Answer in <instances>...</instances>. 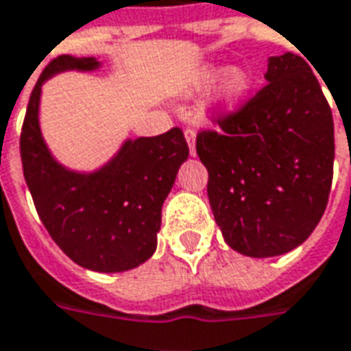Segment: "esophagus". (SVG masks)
I'll return each instance as SVG.
<instances>
[{
    "instance_id": "34e87169",
    "label": "esophagus",
    "mask_w": 351,
    "mask_h": 351,
    "mask_svg": "<svg viewBox=\"0 0 351 351\" xmlns=\"http://www.w3.org/2000/svg\"><path fill=\"white\" fill-rule=\"evenodd\" d=\"M184 138H186L188 146H190V156H195V131L193 129H186L184 131Z\"/></svg>"
}]
</instances>
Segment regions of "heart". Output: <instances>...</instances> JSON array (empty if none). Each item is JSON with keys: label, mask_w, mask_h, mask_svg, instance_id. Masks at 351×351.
<instances>
[{"label": "heart", "mask_w": 351, "mask_h": 351, "mask_svg": "<svg viewBox=\"0 0 351 351\" xmlns=\"http://www.w3.org/2000/svg\"><path fill=\"white\" fill-rule=\"evenodd\" d=\"M218 89L213 99L215 112H235L243 104L249 90H251V75L243 68H226L224 64H205L201 66L199 72L195 73L192 82L193 90H205L215 85L219 77Z\"/></svg>", "instance_id": "obj_1"}]
</instances>
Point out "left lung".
<instances>
[{"mask_svg": "<svg viewBox=\"0 0 351 351\" xmlns=\"http://www.w3.org/2000/svg\"><path fill=\"white\" fill-rule=\"evenodd\" d=\"M264 77L268 85L220 121L222 134L203 131L195 142L222 237L251 258L285 254L310 237L335 161L332 114L308 62L271 56Z\"/></svg>", "mask_w": 351, "mask_h": 351, "instance_id": "1", "label": "left lung"}]
</instances>
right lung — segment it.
Returning <instances> with one entry per match:
<instances>
[{
  "mask_svg": "<svg viewBox=\"0 0 351 351\" xmlns=\"http://www.w3.org/2000/svg\"><path fill=\"white\" fill-rule=\"evenodd\" d=\"M95 56L62 55L39 75L21 134V158L38 215L68 258L82 268L117 274L141 266L158 249L161 207L188 159L175 127L158 136L125 138L93 171L66 167L41 133V87L64 72H97Z\"/></svg>",
  "mask_w": 351,
  "mask_h": 351,
  "instance_id": "add662e5",
  "label": "right lung"
}]
</instances>
